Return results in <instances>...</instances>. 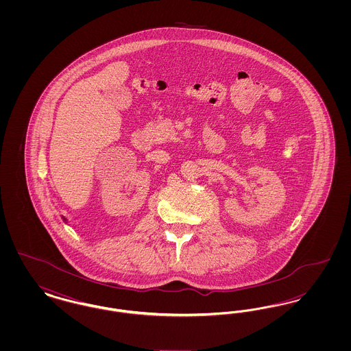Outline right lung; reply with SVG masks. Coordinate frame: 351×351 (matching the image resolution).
Masks as SVG:
<instances>
[{
    "mask_svg": "<svg viewBox=\"0 0 351 351\" xmlns=\"http://www.w3.org/2000/svg\"><path fill=\"white\" fill-rule=\"evenodd\" d=\"M64 221H66V218H64Z\"/></svg>",
    "mask_w": 351,
    "mask_h": 351,
    "instance_id": "obj_1",
    "label": "right lung"
}]
</instances>
